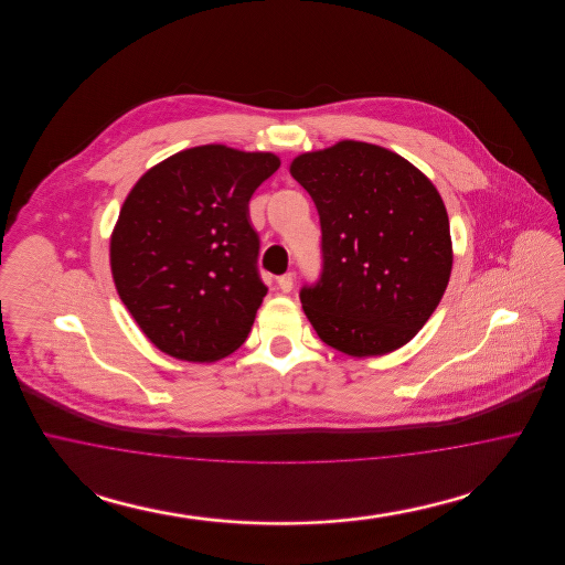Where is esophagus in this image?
Returning <instances> with one entry per match:
<instances>
[{
  "instance_id": "1",
  "label": "esophagus",
  "mask_w": 565,
  "mask_h": 565,
  "mask_svg": "<svg viewBox=\"0 0 565 565\" xmlns=\"http://www.w3.org/2000/svg\"><path fill=\"white\" fill-rule=\"evenodd\" d=\"M277 286H279L281 292L288 295V292L295 288V275H292V273H286V275L277 277Z\"/></svg>"
}]
</instances>
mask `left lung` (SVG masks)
Here are the masks:
<instances>
[{
    "label": "left lung",
    "mask_w": 565,
    "mask_h": 565,
    "mask_svg": "<svg viewBox=\"0 0 565 565\" xmlns=\"http://www.w3.org/2000/svg\"><path fill=\"white\" fill-rule=\"evenodd\" d=\"M290 173L322 224V277L300 290L326 345L353 358L406 345L447 290L449 215L430 180L401 154L343 139L302 152Z\"/></svg>",
    "instance_id": "left-lung-1"
}]
</instances>
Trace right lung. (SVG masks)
<instances>
[{
  "mask_svg": "<svg viewBox=\"0 0 565 565\" xmlns=\"http://www.w3.org/2000/svg\"><path fill=\"white\" fill-rule=\"evenodd\" d=\"M273 152L182 150L127 194L109 239L116 290L154 348L189 362L239 350L267 296L249 199L279 169Z\"/></svg>",
  "mask_w": 565,
  "mask_h": 565,
  "instance_id": "right-lung-1",
  "label": "right lung"
}]
</instances>
